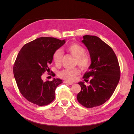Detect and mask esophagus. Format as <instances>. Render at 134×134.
<instances>
[{
	"instance_id": "1",
	"label": "esophagus",
	"mask_w": 134,
	"mask_h": 134,
	"mask_svg": "<svg viewBox=\"0 0 134 134\" xmlns=\"http://www.w3.org/2000/svg\"><path fill=\"white\" fill-rule=\"evenodd\" d=\"M64 83L68 84H69V85H72V84H73V83H72L70 82H68V81H66V80H65V81H64Z\"/></svg>"
}]
</instances>
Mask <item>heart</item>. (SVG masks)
Instances as JSON below:
<instances>
[{"instance_id": "obj_1", "label": "heart", "mask_w": 134, "mask_h": 134, "mask_svg": "<svg viewBox=\"0 0 134 134\" xmlns=\"http://www.w3.org/2000/svg\"><path fill=\"white\" fill-rule=\"evenodd\" d=\"M65 50L75 57V64L82 69H86L90 65V56L86 53V49L77 43H71L65 47ZM63 58V53L60 50H56L53 55V60L55 64L61 63ZM80 73L78 68H65L59 72V76L67 81H74L76 76Z\"/></svg>"}]
</instances>
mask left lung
Segmentation results:
<instances>
[{
    "mask_svg": "<svg viewBox=\"0 0 134 134\" xmlns=\"http://www.w3.org/2000/svg\"><path fill=\"white\" fill-rule=\"evenodd\" d=\"M82 42L90 52L91 65L83 78L88 82L78 84L80 92L77 94L79 103L87 108L100 106L107 101L115 92L120 78L118 59L112 48L95 36L85 35Z\"/></svg>",
    "mask_w": 134,
    "mask_h": 134,
    "instance_id": "obj_1",
    "label": "left lung"
}]
</instances>
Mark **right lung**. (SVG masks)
Wrapping results in <instances>:
<instances>
[{
  "label": "right lung",
  "instance_id": "add662e5",
  "mask_svg": "<svg viewBox=\"0 0 134 134\" xmlns=\"http://www.w3.org/2000/svg\"><path fill=\"white\" fill-rule=\"evenodd\" d=\"M65 40L42 37L24 45L14 64L13 73L19 92L29 102L46 106L55 98L56 88L63 83L60 79H42L53 59L55 51L65 43Z\"/></svg>",
  "mask_w": 134,
  "mask_h": 134
}]
</instances>
